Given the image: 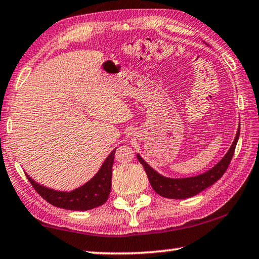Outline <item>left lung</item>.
<instances>
[{
  "instance_id": "left-lung-1",
  "label": "left lung",
  "mask_w": 259,
  "mask_h": 259,
  "mask_svg": "<svg viewBox=\"0 0 259 259\" xmlns=\"http://www.w3.org/2000/svg\"><path fill=\"white\" fill-rule=\"evenodd\" d=\"M238 137H240V126H238L236 137H235L233 144H231L228 152L226 153V156L209 171L195 177H190V178H167V177L161 176L157 171H154L140 154H137V158L143 165V167H144L150 184H151L152 188L157 194L167 199H187L199 194L200 192L211 186L225 175L230 164V160L233 159Z\"/></svg>"
}]
</instances>
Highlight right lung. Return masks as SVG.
<instances>
[{"instance_id":"right-lung-1","label":"right lung","mask_w":259,"mask_h":259,"mask_svg":"<svg viewBox=\"0 0 259 259\" xmlns=\"http://www.w3.org/2000/svg\"><path fill=\"white\" fill-rule=\"evenodd\" d=\"M116 149L110 152L99 172L82 186L71 192H60L37 184L26 175V178L41 198L52 206L67 210H90L105 203L111 188V171Z\"/></svg>"}]
</instances>
